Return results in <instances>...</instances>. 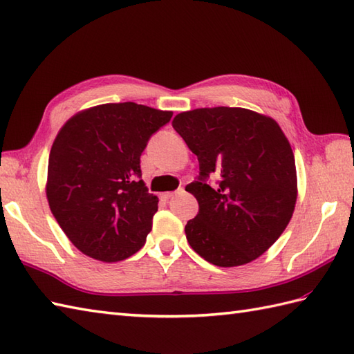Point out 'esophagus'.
Here are the masks:
<instances>
[{
	"instance_id": "esophagus-1",
	"label": "esophagus",
	"mask_w": 354,
	"mask_h": 354,
	"mask_svg": "<svg viewBox=\"0 0 354 354\" xmlns=\"http://www.w3.org/2000/svg\"><path fill=\"white\" fill-rule=\"evenodd\" d=\"M179 192H183V189H179L178 192H165V193H162V194H161V199H162V201H169L170 198L175 196V194H176V193H179Z\"/></svg>"
}]
</instances>
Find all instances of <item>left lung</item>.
Here are the masks:
<instances>
[{
    "label": "left lung",
    "mask_w": 354,
    "mask_h": 354,
    "mask_svg": "<svg viewBox=\"0 0 354 354\" xmlns=\"http://www.w3.org/2000/svg\"><path fill=\"white\" fill-rule=\"evenodd\" d=\"M171 126L198 156L199 178L185 187L199 213L185 225L194 252L221 268L242 266L272 246L292 219L297 169L274 118L245 108H201ZM209 176L218 183L206 184Z\"/></svg>",
    "instance_id": "left-lung-1"
}]
</instances>
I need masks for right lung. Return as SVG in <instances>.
<instances>
[{
	"label": "right lung",
	"mask_w": 354,
	"mask_h": 354,
	"mask_svg": "<svg viewBox=\"0 0 354 354\" xmlns=\"http://www.w3.org/2000/svg\"><path fill=\"white\" fill-rule=\"evenodd\" d=\"M171 111L133 102L77 112L53 142L47 199L53 216L80 252L104 263L141 250L158 198L141 179L140 156Z\"/></svg>",
	"instance_id": "obj_1"
}]
</instances>
